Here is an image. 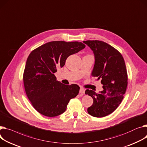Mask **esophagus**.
I'll return each mask as SVG.
<instances>
[{
    "label": "esophagus",
    "instance_id": "obj_1",
    "mask_svg": "<svg viewBox=\"0 0 147 147\" xmlns=\"http://www.w3.org/2000/svg\"><path fill=\"white\" fill-rule=\"evenodd\" d=\"M84 92H85V89H84V88L81 87L80 89V93L83 94V93H84Z\"/></svg>",
    "mask_w": 147,
    "mask_h": 147
}]
</instances>
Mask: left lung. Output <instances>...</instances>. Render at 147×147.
Listing matches in <instances>:
<instances>
[{"mask_svg": "<svg viewBox=\"0 0 147 147\" xmlns=\"http://www.w3.org/2000/svg\"><path fill=\"white\" fill-rule=\"evenodd\" d=\"M84 43L91 48L94 55L92 76L97 77V80L101 79L103 89L99 93L86 90L85 94L93 99L87 112L94 117L102 118L116 110L123 99L128 85L126 65L121 54L109 44L98 40H88Z\"/></svg>", "mask_w": 147, "mask_h": 147, "instance_id": "left-lung-1", "label": "left lung"}]
</instances>
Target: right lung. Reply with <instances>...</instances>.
<instances>
[{
  "mask_svg": "<svg viewBox=\"0 0 147 147\" xmlns=\"http://www.w3.org/2000/svg\"><path fill=\"white\" fill-rule=\"evenodd\" d=\"M85 47L77 41H51L29 55L23 75L24 84L28 98L39 113L48 117L60 115L65 111L70 100L79 94V86L60 83L54 73L58 67L65 65L68 57Z\"/></svg>",
  "mask_w": 147,
  "mask_h": 147,
  "instance_id": "right-lung-1",
  "label": "right lung"
}]
</instances>
